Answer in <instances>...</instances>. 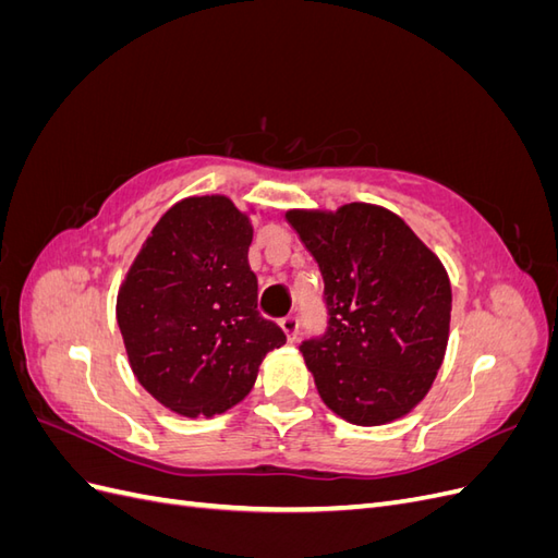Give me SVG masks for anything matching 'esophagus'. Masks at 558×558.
<instances>
[{
    "mask_svg": "<svg viewBox=\"0 0 558 558\" xmlns=\"http://www.w3.org/2000/svg\"><path fill=\"white\" fill-rule=\"evenodd\" d=\"M279 326H281V330L286 332V337H289V342H293L295 337H298V332H300V320H298V316H283V318L279 320Z\"/></svg>",
    "mask_w": 558,
    "mask_h": 558,
    "instance_id": "34e87169",
    "label": "esophagus"
}]
</instances>
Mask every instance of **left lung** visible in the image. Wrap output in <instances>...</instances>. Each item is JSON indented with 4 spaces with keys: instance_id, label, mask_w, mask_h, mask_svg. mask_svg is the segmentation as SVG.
<instances>
[{
    "instance_id": "8db88e82",
    "label": "left lung",
    "mask_w": 558,
    "mask_h": 558,
    "mask_svg": "<svg viewBox=\"0 0 558 558\" xmlns=\"http://www.w3.org/2000/svg\"><path fill=\"white\" fill-rule=\"evenodd\" d=\"M286 218L324 277L326 330L300 344L320 400L356 426L408 414L445 359L451 286L442 263L375 205Z\"/></svg>"
}]
</instances>
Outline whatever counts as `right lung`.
Here are the masks:
<instances>
[{
  "label": "right lung",
  "instance_id": "1",
  "mask_svg": "<svg viewBox=\"0 0 558 558\" xmlns=\"http://www.w3.org/2000/svg\"><path fill=\"white\" fill-rule=\"evenodd\" d=\"M251 238L248 218L228 197L183 199L150 230L118 291L132 373L179 414L214 416L238 404L265 353L286 342L258 312Z\"/></svg>",
  "mask_w": 558,
  "mask_h": 558
}]
</instances>
